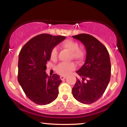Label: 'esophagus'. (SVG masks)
<instances>
[{"instance_id": "obj_1", "label": "esophagus", "mask_w": 127, "mask_h": 127, "mask_svg": "<svg viewBox=\"0 0 127 127\" xmlns=\"http://www.w3.org/2000/svg\"><path fill=\"white\" fill-rule=\"evenodd\" d=\"M65 78H66V76H60V79H61V80H62V81L64 80Z\"/></svg>"}]
</instances>
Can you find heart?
Returning a JSON list of instances; mask_svg holds the SVG:
<instances>
[{
  "instance_id": "obj_1",
  "label": "heart",
  "mask_w": 127,
  "mask_h": 127,
  "mask_svg": "<svg viewBox=\"0 0 127 127\" xmlns=\"http://www.w3.org/2000/svg\"><path fill=\"white\" fill-rule=\"evenodd\" d=\"M63 48L70 52V59L75 60L78 63H82L85 57V53L82 49L79 48V44L77 42L73 40H65L61 44ZM58 51L56 48H53L51 51L50 58L52 61L57 60ZM76 65L73 62L68 63L59 64L55 68V70L60 75H67L70 73L75 69Z\"/></svg>"
}]
</instances>
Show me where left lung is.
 <instances>
[{
	"instance_id": "8db88e82",
	"label": "left lung",
	"mask_w": 127,
	"mask_h": 127,
	"mask_svg": "<svg viewBox=\"0 0 127 127\" xmlns=\"http://www.w3.org/2000/svg\"><path fill=\"white\" fill-rule=\"evenodd\" d=\"M72 37L82 42L87 51L85 63L76 72L82 79L77 78L72 94L80 103L90 104L103 95L110 81L109 52L104 45L90 34L82 33Z\"/></svg>"
}]
</instances>
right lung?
Returning <instances> with one entry per match:
<instances>
[{
    "instance_id": "right-lung-1",
    "label": "right lung",
    "mask_w": 127,
    "mask_h": 127,
    "mask_svg": "<svg viewBox=\"0 0 127 127\" xmlns=\"http://www.w3.org/2000/svg\"><path fill=\"white\" fill-rule=\"evenodd\" d=\"M65 39V36L40 34L29 40L19 54L18 81L26 96L39 105L54 101L62 82L59 75H46V64L51 49Z\"/></svg>"
}]
</instances>
